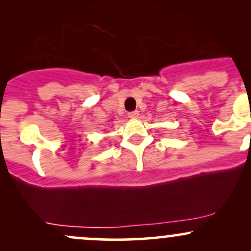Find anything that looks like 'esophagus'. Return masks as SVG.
<instances>
[{"label": "esophagus", "instance_id": "1", "mask_svg": "<svg viewBox=\"0 0 251 251\" xmlns=\"http://www.w3.org/2000/svg\"><path fill=\"white\" fill-rule=\"evenodd\" d=\"M138 117H139V112L138 111L128 112V118H131V119H137Z\"/></svg>", "mask_w": 251, "mask_h": 251}]
</instances>
